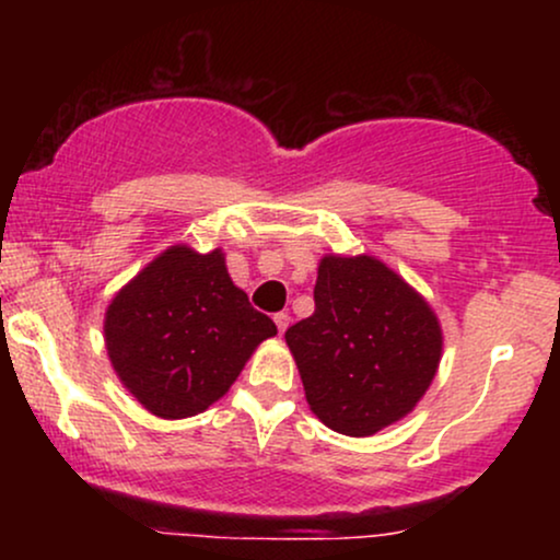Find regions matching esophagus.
I'll return each instance as SVG.
<instances>
[{"mask_svg": "<svg viewBox=\"0 0 560 560\" xmlns=\"http://www.w3.org/2000/svg\"><path fill=\"white\" fill-rule=\"evenodd\" d=\"M273 320H276V329H279V334H284L289 326V313H276Z\"/></svg>", "mask_w": 560, "mask_h": 560, "instance_id": "1", "label": "esophagus"}]
</instances>
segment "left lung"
Returning <instances> with one entry per match:
<instances>
[{
    "label": "left lung",
    "mask_w": 560,
    "mask_h": 560,
    "mask_svg": "<svg viewBox=\"0 0 560 560\" xmlns=\"http://www.w3.org/2000/svg\"><path fill=\"white\" fill-rule=\"evenodd\" d=\"M313 298V316L284 339L318 421L371 436L405 419L442 361L432 305L374 255H324Z\"/></svg>",
    "instance_id": "8db88e82"
}]
</instances>
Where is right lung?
Here are the masks:
<instances>
[{"mask_svg":"<svg viewBox=\"0 0 560 560\" xmlns=\"http://www.w3.org/2000/svg\"><path fill=\"white\" fill-rule=\"evenodd\" d=\"M276 324L231 281L226 255L173 244L115 292L105 347L120 384L158 419H189L231 389Z\"/></svg>","mask_w":560,"mask_h":560,"instance_id":"right-lung-1","label":"right lung"}]
</instances>
